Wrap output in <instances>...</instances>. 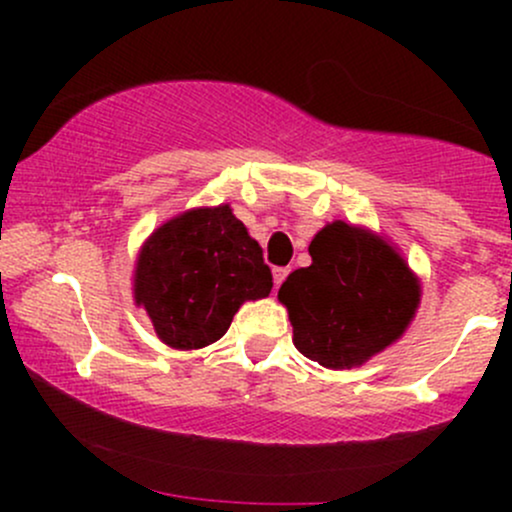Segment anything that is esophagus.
I'll return each instance as SVG.
<instances>
[{
    "label": "esophagus",
    "mask_w": 512,
    "mask_h": 512,
    "mask_svg": "<svg viewBox=\"0 0 512 512\" xmlns=\"http://www.w3.org/2000/svg\"><path fill=\"white\" fill-rule=\"evenodd\" d=\"M272 274H274V286H276V289H279V286L284 284L286 276H289V267H274Z\"/></svg>",
    "instance_id": "34e87169"
}]
</instances>
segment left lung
Returning <instances> with one entry per match:
<instances>
[{
  "mask_svg": "<svg viewBox=\"0 0 512 512\" xmlns=\"http://www.w3.org/2000/svg\"><path fill=\"white\" fill-rule=\"evenodd\" d=\"M308 250L313 264L291 272L279 289L303 356L351 368L402 337L419 305V284L385 240L334 221Z\"/></svg>",
  "mask_w": 512,
  "mask_h": 512,
  "instance_id": "1",
  "label": "left lung"
}]
</instances>
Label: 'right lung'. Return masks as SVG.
<instances>
[{
  "label": "right lung",
  "mask_w": 512,
  "mask_h": 512,
  "mask_svg": "<svg viewBox=\"0 0 512 512\" xmlns=\"http://www.w3.org/2000/svg\"><path fill=\"white\" fill-rule=\"evenodd\" d=\"M272 269L228 204L195 209L163 223L146 240L134 298L173 349H202L221 339L245 301L269 296Z\"/></svg>",
  "instance_id": "1"
}]
</instances>
